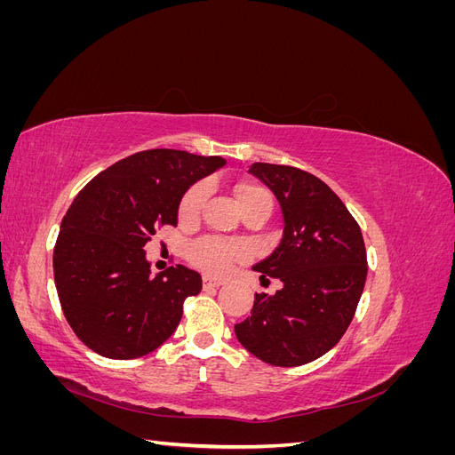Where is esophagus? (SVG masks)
<instances>
[{
    "instance_id": "esophagus-1",
    "label": "esophagus",
    "mask_w": 455,
    "mask_h": 455,
    "mask_svg": "<svg viewBox=\"0 0 455 455\" xmlns=\"http://www.w3.org/2000/svg\"><path fill=\"white\" fill-rule=\"evenodd\" d=\"M203 284H204V286H222V284H224V279L212 277V275H204V277H203Z\"/></svg>"
}]
</instances>
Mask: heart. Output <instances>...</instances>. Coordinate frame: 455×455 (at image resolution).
<instances>
[{
    "label": "heart",
    "instance_id": "heart-1",
    "mask_svg": "<svg viewBox=\"0 0 455 455\" xmlns=\"http://www.w3.org/2000/svg\"><path fill=\"white\" fill-rule=\"evenodd\" d=\"M206 196L204 184H194L178 203V220L182 224H194L201 214ZM235 197L241 212H249L258 206H264L271 212V194L258 184H241L235 188ZM243 256V249L233 241L220 237H204L189 246L188 258L194 266L209 273H226Z\"/></svg>",
    "mask_w": 455,
    "mask_h": 455
}]
</instances>
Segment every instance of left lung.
<instances>
[{"label": "left lung", "instance_id": "obj_1", "mask_svg": "<svg viewBox=\"0 0 455 455\" xmlns=\"http://www.w3.org/2000/svg\"><path fill=\"white\" fill-rule=\"evenodd\" d=\"M249 172L273 191L284 216L281 244L254 271L259 279H281L283 288L254 296L235 336L259 361L299 366L332 349L351 324L368 271L364 239L346 204L316 176L271 163H254Z\"/></svg>", "mask_w": 455, "mask_h": 455}]
</instances>
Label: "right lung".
<instances>
[{"instance_id":"add662e5","label":"right lung","mask_w":455,"mask_h":455,"mask_svg":"<svg viewBox=\"0 0 455 455\" xmlns=\"http://www.w3.org/2000/svg\"><path fill=\"white\" fill-rule=\"evenodd\" d=\"M218 156L146 149L108 167L76 196L54 244L52 269L68 324L108 359H139L169 339L201 275L184 266L149 277L144 244L178 224L186 189L224 167Z\"/></svg>"}]
</instances>
